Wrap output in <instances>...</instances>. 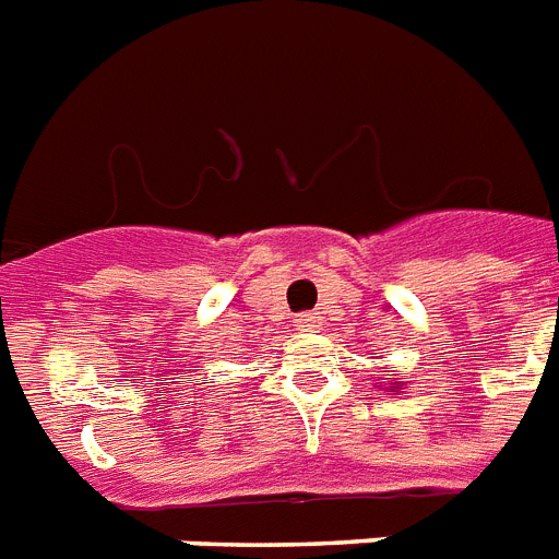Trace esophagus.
<instances>
[{"label": "esophagus", "instance_id": "esophagus-1", "mask_svg": "<svg viewBox=\"0 0 559 559\" xmlns=\"http://www.w3.org/2000/svg\"><path fill=\"white\" fill-rule=\"evenodd\" d=\"M297 329H299V331L320 329V320H317L313 313H299V317H297Z\"/></svg>", "mask_w": 559, "mask_h": 559}]
</instances>
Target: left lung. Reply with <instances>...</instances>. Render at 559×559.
<instances>
[{
	"instance_id": "8db88e82",
	"label": "left lung",
	"mask_w": 559,
	"mask_h": 559,
	"mask_svg": "<svg viewBox=\"0 0 559 559\" xmlns=\"http://www.w3.org/2000/svg\"><path fill=\"white\" fill-rule=\"evenodd\" d=\"M389 380H391V382H389V385H391V389H396V382H394V377H389Z\"/></svg>"
}]
</instances>
